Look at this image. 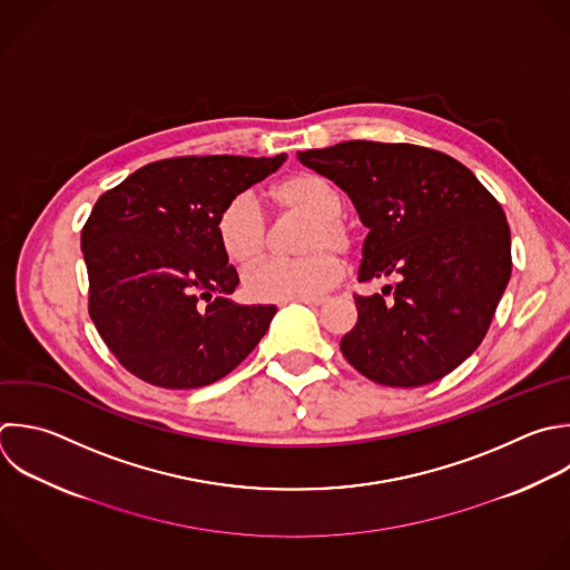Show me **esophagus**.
Here are the masks:
<instances>
[{"instance_id":"34e87169","label":"esophagus","mask_w":570,"mask_h":570,"mask_svg":"<svg viewBox=\"0 0 570 570\" xmlns=\"http://www.w3.org/2000/svg\"><path fill=\"white\" fill-rule=\"evenodd\" d=\"M303 305H309V307H321L325 301L323 298H298Z\"/></svg>"}]
</instances>
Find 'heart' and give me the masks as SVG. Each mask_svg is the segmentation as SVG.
<instances>
[{"mask_svg":"<svg viewBox=\"0 0 570 570\" xmlns=\"http://www.w3.org/2000/svg\"><path fill=\"white\" fill-rule=\"evenodd\" d=\"M278 209L309 218L301 238L298 258H265L247 267L245 289L256 301L318 298L334 287L343 265L333 252L354 247V229L341 216L345 209L341 191L318 174L298 171L283 178L272 189ZM218 240L234 263L256 261L269 243V223L252 191H240L227 200L216 223Z\"/></svg>","mask_w":570,"mask_h":570,"instance_id":"heart-1","label":"heart"}]
</instances>
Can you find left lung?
Segmentation results:
<instances>
[{
  "label": "left lung",
  "mask_w": 570,
  "mask_h": 570,
  "mask_svg": "<svg viewBox=\"0 0 570 570\" xmlns=\"http://www.w3.org/2000/svg\"><path fill=\"white\" fill-rule=\"evenodd\" d=\"M298 160L338 185L370 229L358 281L396 278L354 298L358 321L341 338L343 356L390 387H419L461 365L510 281L501 205L468 167L416 145L350 140Z\"/></svg>",
  "instance_id": "8db88e82"
}]
</instances>
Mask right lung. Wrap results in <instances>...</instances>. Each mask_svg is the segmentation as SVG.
<instances>
[{"label": "right lung", "mask_w": 570, "mask_h": 570, "mask_svg": "<svg viewBox=\"0 0 570 570\" xmlns=\"http://www.w3.org/2000/svg\"><path fill=\"white\" fill-rule=\"evenodd\" d=\"M285 158L158 160L98 198L82 229L89 314L131 374L169 390L203 387L265 336L276 305L229 298L238 272L216 223L232 196Z\"/></svg>", "instance_id": "obj_1"}]
</instances>
